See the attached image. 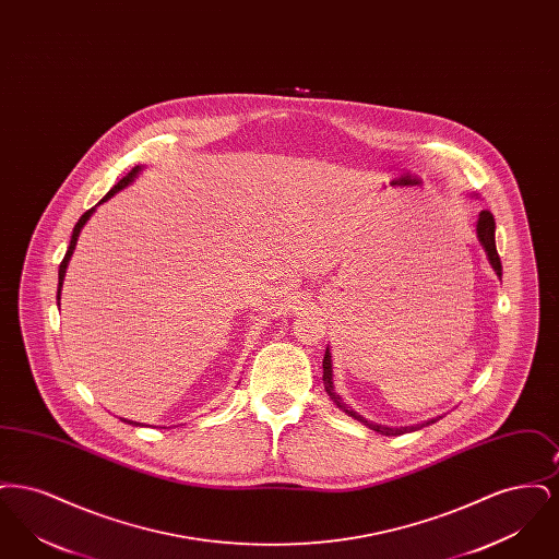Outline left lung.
<instances>
[{
    "label": "left lung",
    "instance_id": "obj_1",
    "mask_svg": "<svg viewBox=\"0 0 559 559\" xmlns=\"http://www.w3.org/2000/svg\"><path fill=\"white\" fill-rule=\"evenodd\" d=\"M495 215L488 212V210H484V212H479L478 217V228H476V233H478L479 242H481V247H484V251H486V255H488V262H490V266L495 267V272L499 274V276H503V267H501V258H499V253H497V245H495ZM322 383H324V392L331 396V400L347 413L349 417H354V419H358L360 424H365V426L371 427L374 431H379V433H383V436H400V433H404V431H411V429H417V426L413 427H383L377 426V424H371V421H367L362 415H358L356 411H352L349 406H347L344 400L340 399L337 394H335V390H333V371H331V354H329V349L324 352V358H322ZM429 424H433V419L431 421H427L424 426H429ZM421 426V427H424Z\"/></svg>",
    "mask_w": 559,
    "mask_h": 559
}]
</instances>
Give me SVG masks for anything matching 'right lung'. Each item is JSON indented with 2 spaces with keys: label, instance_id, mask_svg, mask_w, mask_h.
Listing matches in <instances>:
<instances>
[{
  "label": "right lung",
  "instance_id": "add662e5",
  "mask_svg": "<svg viewBox=\"0 0 559 559\" xmlns=\"http://www.w3.org/2000/svg\"><path fill=\"white\" fill-rule=\"evenodd\" d=\"M138 171H140V167L135 165L132 171L126 176V178H121V180H119L115 187L108 190L107 194H105V199H103L100 203L108 201V199H110L115 192H119L121 188L128 187V185L132 182L133 178H135V174H138ZM92 213H94V207L83 213V215L80 217V222H78V224H75V228H73V237H71V242H69V249H67V253H64V260L60 262V267H58V299H60V287H62V281H64V272H67V266H69V260H71L73 251H75V245H78V237H80L81 228L85 226V222L90 219V215H92ZM128 424H133V421H128Z\"/></svg>",
  "mask_w": 559,
  "mask_h": 559
}]
</instances>
